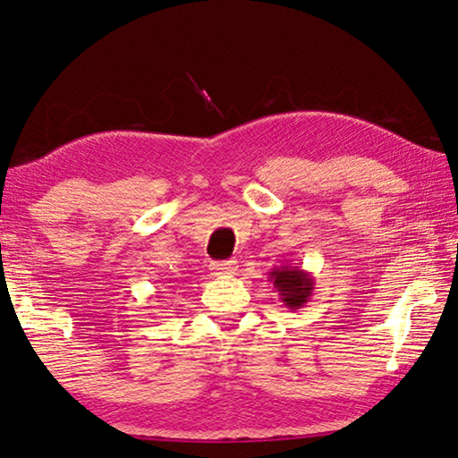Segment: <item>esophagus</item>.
<instances>
[{"mask_svg": "<svg viewBox=\"0 0 458 458\" xmlns=\"http://www.w3.org/2000/svg\"><path fill=\"white\" fill-rule=\"evenodd\" d=\"M236 260H224V262H214L212 265V273L216 276H228L236 273Z\"/></svg>", "mask_w": 458, "mask_h": 458, "instance_id": "34e87169", "label": "esophagus"}]
</instances>
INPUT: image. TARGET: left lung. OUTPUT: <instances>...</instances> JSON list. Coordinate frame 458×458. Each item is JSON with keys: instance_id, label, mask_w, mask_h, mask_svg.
<instances>
[{"instance_id": "left-lung-1", "label": "left lung", "mask_w": 458, "mask_h": 458, "mask_svg": "<svg viewBox=\"0 0 458 458\" xmlns=\"http://www.w3.org/2000/svg\"><path fill=\"white\" fill-rule=\"evenodd\" d=\"M268 281H273V286L281 294V303L293 311L303 307L315 289L311 273H307L301 267H275L268 273Z\"/></svg>"}]
</instances>
